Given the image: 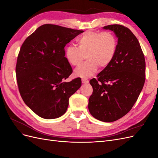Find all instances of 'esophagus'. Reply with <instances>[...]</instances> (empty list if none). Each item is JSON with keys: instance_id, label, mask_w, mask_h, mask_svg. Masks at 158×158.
I'll use <instances>...</instances> for the list:
<instances>
[{"instance_id": "obj_1", "label": "esophagus", "mask_w": 158, "mask_h": 158, "mask_svg": "<svg viewBox=\"0 0 158 158\" xmlns=\"http://www.w3.org/2000/svg\"><path fill=\"white\" fill-rule=\"evenodd\" d=\"M82 84H87L89 82V80L87 79H85V78H82Z\"/></svg>"}]
</instances>
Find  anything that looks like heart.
Wrapping results in <instances>:
<instances>
[{
	"mask_svg": "<svg viewBox=\"0 0 158 158\" xmlns=\"http://www.w3.org/2000/svg\"><path fill=\"white\" fill-rule=\"evenodd\" d=\"M78 47L69 45L64 55L68 63L79 66L86 55L87 61L74 70L76 77L88 78L96 73L98 67L105 69L111 64L117 48V40L110 31H87L77 39Z\"/></svg>",
	"mask_w": 158,
	"mask_h": 158,
	"instance_id": "obj_1",
	"label": "heart"
}]
</instances>
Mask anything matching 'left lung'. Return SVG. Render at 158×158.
<instances>
[{"instance_id":"obj_1","label":"left lung","mask_w":158,"mask_h":158,"mask_svg":"<svg viewBox=\"0 0 158 158\" xmlns=\"http://www.w3.org/2000/svg\"><path fill=\"white\" fill-rule=\"evenodd\" d=\"M118 38L115 55L97 78L90 80L93 93L88 109L98 120L111 123L127 114L136 103L145 82L146 62L140 45L128 28L104 26Z\"/></svg>"}]
</instances>
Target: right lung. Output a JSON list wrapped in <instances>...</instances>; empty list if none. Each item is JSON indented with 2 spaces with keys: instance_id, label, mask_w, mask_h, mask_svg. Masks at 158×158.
I'll list each match as a JSON object with an SVG mask.
<instances>
[{
  "instance_id": "1",
  "label": "right lung",
  "mask_w": 158,
  "mask_h": 158,
  "mask_svg": "<svg viewBox=\"0 0 158 158\" xmlns=\"http://www.w3.org/2000/svg\"><path fill=\"white\" fill-rule=\"evenodd\" d=\"M83 32L44 24L23 43L16 66L19 92L26 106L41 118L64 114L69 98L82 85L79 78L64 82L73 73L64 56V47Z\"/></svg>"
}]
</instances>
